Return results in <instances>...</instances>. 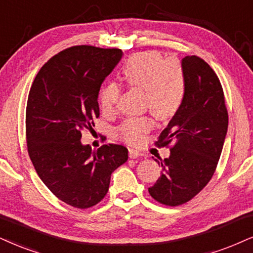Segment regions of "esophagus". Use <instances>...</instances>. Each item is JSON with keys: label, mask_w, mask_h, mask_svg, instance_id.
Here are the masks:
<instances>
[{"label": "esophagus", "mask_w": 253, "mask_h": 253, "mask_svg": "<svg viewBox=\"0 0 253 253\" xmlns=\"http://www.w3.org/2000/svg\"><path fill=\"white\" fill-rule=\"evenodd\" d=\"M141 156V154H139L138 151L135 150V149H129V157L130 158H137Z\"/></svg>", "instance_id": "esophagus-1"}]
</instances>
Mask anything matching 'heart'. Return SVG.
<instances>
[{
    "label": "heart",
    "instance_id": "heart-1",
    "mask_svg": "<svg viewBox=\"0 0 253 253\" xmlns=\"http://www.w3.org/2000/svg\"><path fill=\"white\" fill-rule=\"evenodd\" d=\"M126 82L132 88L145 91V107L160 120H168L179 110L185 96V77L182 67L176 61H165L157 51H143L132 55L123 69ZM120 86L109 83L103 86L99 104L104 114L116 109L120 98ZM149 118H130L118 129L124 141L136 143L151 129Z\"/></svg>",
    "mask_w": 253,
    "mask_h": 253
}]
</instances>
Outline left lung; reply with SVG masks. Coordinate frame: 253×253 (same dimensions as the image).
<instances>
[{
    "mask_svg": "<svg viewBox=\"0 0 253 253\" xmlns=\"http://www.w3.org/2000/svg\"><path fill=\"white\" fill-rule=\"evenodd\" d=\"M185 96L179 110L162 131L158 144H172L170 156L158 162L160 178L149 193L169 207L184 204L210 182L227 132V110L222 84L197 56L182 60Z\"/></svg>",
    "mask_w": 253,
    "mask_h": 253,
    "instance_id": "1",
    "label": "left lung"
}]
</instances>
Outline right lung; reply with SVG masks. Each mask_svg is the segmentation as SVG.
<instances>
[{"instance_id": "right-lung-1", "label": "right lung", "mask_w": 253, "mask_h": 253, "mask_svg": "<svg viewBox=\"0 0 253 253\" xmlns=\"http://www.w3.org/2000/svg\"><path fill=\"white\" fill-rule=\"evenodd\" d=\"M121 49L76 45L41 68L28 96L29 157L46 188L62 202L86 209L104 198L111 173L127 161V149L104 144L92 151L81 142L95 126L103 81L122 58Z\"/></svg>"}]
</instances>
